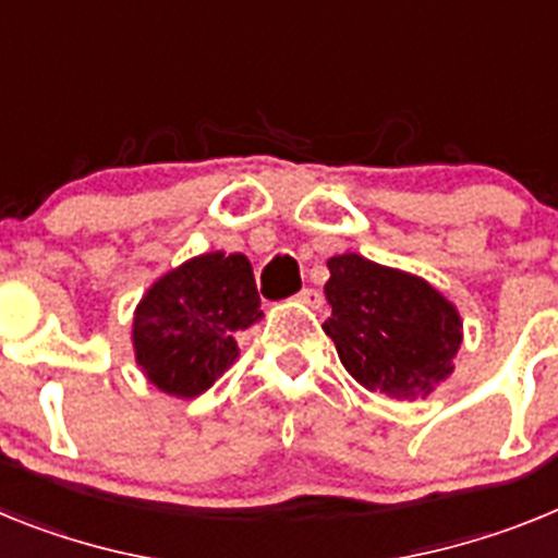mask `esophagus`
<instances>
[{"mask_svg": "<svg viewBox=\"0 0 558 558\" xmlns=\"http://www.w3.org/2000/svg\"><path fill=\"white\" fill-rule=\"evenodd\" d=\"M298 300L303 303V306L319 308L323 306V292H319V289H303V292L298 294Z\"/></svg>", "mask_w": 558, "mask_h": 558, "instance_id": "obj_1", "label": "esophagus"}]
</instances>
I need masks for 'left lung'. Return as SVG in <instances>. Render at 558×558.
Wrapping results in <instances>:
<instances>
[{"mask_svg":"<svg viewBox=\"0 0 558 558\" xmlns=\"http://www.w3.org/2000/svg\"><path fill=\"white\" fill-rule=\"evenodd\" d=\"M328 272L331 317L323 328L353 379L401 401L447 379L463 326L444 294L353 252L328 260Z\"/></svg>","mask_w":558,"mask_h":558,"instance_id":"8db88e82","label":"left lung"}]
</instances>
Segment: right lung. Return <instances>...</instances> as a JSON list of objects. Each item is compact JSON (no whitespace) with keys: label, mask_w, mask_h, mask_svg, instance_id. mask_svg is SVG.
I'll return each mask as SVG.
<instances>
[{"label":"right lung","mask_w":558,"mask_h":558,"mask_svg":"<svg viewBox=\"0 0 558 558\" xmlns=\"http://www.w3.org/2000/svg\"><path fill=\"white\" fill-rule=\"evenodd\" d=\"M264 317L244 255L210 252L148 289L134 314L137 365L151 385L193 399L235 362L232 333Z\"/></svg>","instance_id":"1"}]
</instances>
